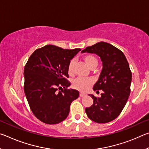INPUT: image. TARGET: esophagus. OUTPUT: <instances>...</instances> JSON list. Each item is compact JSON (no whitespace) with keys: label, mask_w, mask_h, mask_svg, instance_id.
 I'll list each match as a JSON object with an SVG mask.
<instances>
[{"label":"esophagus","mask_w":149,"mask_h":149,"mask_svg":"<svg viewBox=\"0 0 149 149\" xmlns=\"http://www.w3.org/2000/svg\"><path fill=\"white\" fill-rule=\"evenodd\" d=\"M85 96H86V95L84 94V93H79V97H85Z\"/></svg>","instance_id":"esophagus-1"}]
</instances>
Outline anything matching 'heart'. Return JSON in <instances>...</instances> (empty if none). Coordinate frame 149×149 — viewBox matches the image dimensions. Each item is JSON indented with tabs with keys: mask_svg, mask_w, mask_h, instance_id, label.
Wrapping results in <instances>:
<instances>
[{
	"mask_svg": "<svg viewBox=\"0 0 149 149\" xmlns=\"http://www.w3.org/2000/svg\"><path fill=\"white\" fill-rule=\"evenodd\" d=\"M84 62L91 70H93L98 65V60L95 56L92 54H87L83 57ZM75 65V60H72L70 62L68 68V72L70 75H72L74 72ZM93 85L91 79H84V78H77L73 82V87L81 92H86L89 89L91 86Z\"/></svg>",
	"mask_w": 149,
	"mask_h": 149,
	"instance_id": "obj_1",
	"label": "heart"
}]
</instances>
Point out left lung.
Masks as SVG:
<instances>
[{"label": "left lung", "instance_id": "obj_1", "mask_svg": "<svg viewBox=\"0 0 149 149\" xmlns=\"http://www.w3.org/2000/svg\"><path fill=\"white\" fill-rule=\"evenodd\" d=\"M81 52L96 54L102 62L101 72L93 90L103 92L100 97L89 95L93 104L85 108V112L93 122H110L120 115L129 98L132 77L130 65L123 52L108 42H97Z\"/></svg>", "mask_w": 149, "mask_h": 149}]
</instances>
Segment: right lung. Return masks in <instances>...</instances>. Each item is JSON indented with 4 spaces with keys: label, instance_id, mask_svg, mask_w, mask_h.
<instances>
[{
    "label": "right lung",
    "instance_id": "right-lung-1",
    "mask_svg": "<svg viewBox=\"0 0 149 149\" xmlns=\"http://www.w3.org/2000/svg\"><path fill=\"white\" fill-rule=\"evenodd\" d=\"M80 50L49 45L30 56L24 68V92L32 112L42 122H62L68 116L73 100L79 97L77 91L67 89L70 84L66 78L70 60ZM58 87L62 89L60 92Z\"/></svg>",
    "mask_w": 149,
    "mask_h": 149
}]
</instances>
